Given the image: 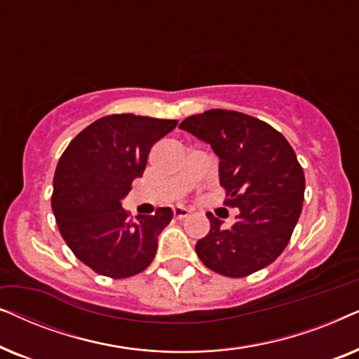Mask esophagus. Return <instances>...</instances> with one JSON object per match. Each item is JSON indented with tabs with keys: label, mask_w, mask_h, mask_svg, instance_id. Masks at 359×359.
I'll return each mask as SVG.
<instances>
[{
	"label": "esophagus",
	"mask_w": 359,
	"mask_h": 359,
	"mask_svg": "<svg viewBox=\"0 0 359 359\" xmlns=\"http://www.w3.org/2000/svg\"><path fill=\"white\" fill-rule=\"evenodd\" d=\"M173 215H175V219H186V217H189V210L178 205V208L173 209Z\"/></svg>",
	"instance_id": "1"
}]
</instances>
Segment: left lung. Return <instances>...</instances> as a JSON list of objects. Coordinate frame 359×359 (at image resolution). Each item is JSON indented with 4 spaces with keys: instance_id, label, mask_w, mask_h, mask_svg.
<instances>
[{
    "instance_id": "1",
    "label": "left lung",
    "mask_w": 359,
    "mask_h": 359,
    "mask_svg": "<svg viewBox=\"0 0 359 359\" xmlns=\"http://www.w3.org/2000/svg\"><path fill=\"white\" fill-rule=\"evenodd\" d=\"M212 147L219 181L238 208L230 229L208 212L210 230L196 243L201 262L229 278H245L271 264L287 247L302 210L306 178L281 132L243 112L210 109L180 124Z\"/></svg>"
}]
</instances>
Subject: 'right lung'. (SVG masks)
<instances>
[{"instance_id": "right-lung-1", "label": "right lung", "mask_w": 359, "mask_h": 359, "mask_svg": "<svg viewBox=\"0 0 359 359\" xmlns=\"http://www.w3.org/2000/svg\"><path fill=\"white\" fill-rule=\"evenodd\" d=\"M178 121L135 114L101 117L70 142L53 176L52 210L63 240L93 271L130 278L149 266L173 212L129 217L121 199L144 175L155 142Z\"/></svg>"}]
</instances>
